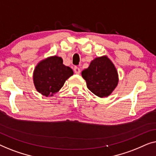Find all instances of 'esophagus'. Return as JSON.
I'll return each mask as SVG.
<instances>
[{
	"mask_svg": "<svg viewBox=\"0 0 156 156\" xmlns=\"http://www.w3.org/2000/svg\"><path fill=\"white\" fill-rule=\"evenodd\" d=\"M73 71H74V72H75V73H76V74H80V69H79L78 67H74V69H73Z\"/></svg>",
	"mask_w": 156,
	"mask_h": 156,
	"instance_id": "obj_1",
	"label": "esophagus"
}]
</instances>
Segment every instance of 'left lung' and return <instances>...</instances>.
<instances>
[{"mask_svg": "<svg viewBox=\"0 0 156 156\" xmlns=\"http://www.w3.org/2000/svg\"><path fill=\"white\" fill-rule=\"evenodd\" d=\"M87 87L99 98H106L114 91L119 82L117 69L107 56L97 57L81 73Z\"/></svg>", "mask_w": 156, "mask_h": 156, "instance_id": "1", "label": "left lung"}]
</instances>
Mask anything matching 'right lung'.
Returning a JSON list of instances; mask_svg holds the SVG:
<instances>
[{
    "mask_svg": "<svg viewBox=\"0 0 156 156\" xmlns=\"http://www.w3.org/2000/svg\"><path fill=\"white\" fill-rule=\"evenodd\" d=\"M72 75L73 70L63 64L61 57L49 56L39 61L35 67L34 85L41 95L51 97L60 90L66 80Z\"/></svg>",
    "mask_w": 156,
    "mask_h": 156,
    "instance_id": "right-lung-1",
    "label": "right lung"
}]
</instances>
